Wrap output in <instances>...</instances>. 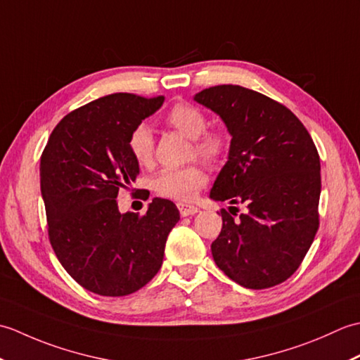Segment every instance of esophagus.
Listing matches in <instances>:
<instances>
[{"instance_id":"esophagus-1","label":"esophagus","mask_w":360,"mask_h":360,"mask_svg":"<svg viewBox=\"0 0 360 360\" xmlns=\"http://www.w3.org/2000/svg\"><path fill=\"white\" fill-rule=\"evenodd\" d=\"M178 210L181 213V217H188V215H195V213L198 212V207L193 204L178 202Z\"/></svg>"}]
</instances>
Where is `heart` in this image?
Returning <instances> with one entry per match:
<instances>
[{
	"label": "heart",
	"mask_w": 360,
	"mask_h": 360,
	"mask_svg": "<svg viewBox=\"0 0 360 360\" xmlns=\"http://www.w3.org/2000/svg\"><path fill=\"white\" fill-rule=\"evenodd\" d=\"M164 120L176 131L192 139L190 156H198L209 164H218L231 148L229 134L219 128H205L207 117L196 106L178 102L168 108ZM128 150L142 167H150L155 160V139L147 125H137L128 136ZM207 182L204 168L200 164H188L181 168H164L153 179V188L162 198L176 201H188Z\"/></svg>",
	"instance_id": "b5f03b06"
}]
</instances>
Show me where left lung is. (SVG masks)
Returning <instances> with one entry per match:
<instances>
[{"label": "left lung", "mask_w": 360, "mask_h": 360, "mask_svg": "<svg viewBox=\"0 0 360 360\" xmlns=\"http://www.w3.org/2000/svg\"><path fill=\"white\" fill-rule=\"evenodd\" d=\"M195 101L219 114L232 136L213 184L223 229L212 243L217 266L248 289L280 285L302 264L319 231L320 158L312 137L285 105L238 85L201 91Z\"/></svg>", "instance_id": "left-lung-1"}]
</instances>
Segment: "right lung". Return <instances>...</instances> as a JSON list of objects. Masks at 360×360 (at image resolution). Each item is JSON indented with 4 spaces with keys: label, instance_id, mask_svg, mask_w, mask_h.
I'll return each mask as SVG.
<instances>
[{
    "label": "right lung",
    "instance_id": "right-lung-1",
    "mask_svg": "<svg viewBox=\"0 0 360 360\" xmlns=\"http://www.w3.org/2000/svg\"><path fill=\"white\" fill-rule=\"evenodd\" d=\"M162 102L164 96L101 97L66 114L43 150L51 246L65 271L94 294L122 297L147 285L162 266L167 236L179 221L168 200L155 198L143 215L120 213L116 200L139 174L128 136Z\"/></svg>",
    "mask_w": 360,
    "mask_h": 360
}]
</instances>
